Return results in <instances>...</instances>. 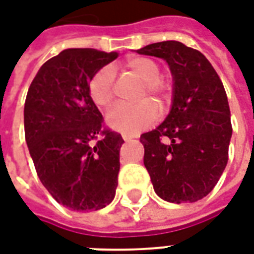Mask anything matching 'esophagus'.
Masks as SVG:
<instances>
[{
  "label": "esophagus",
  "instance_id": "1",
  "mask_svg": "<svg viewBox=\"0 0 254 254\" xmlns=\"http://www.w3.org/2000/svg\"><path fill=\"white\" fill-rule=\"evenodd\" d=\"M134 138H135V136H134V135H123V139H125L126 140V142H128V140H131V139H134Z\"/></svg>",
  "mask_w": 254,
  "mask_h": 254
}]
</instances>
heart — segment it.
<instances>
[{"label": "heart", "mask_w": 254, "mask_h": 254, "mask_svg": "<svg viewBox=\"0 0 254 254\" xmlns=\"http://www.w3.org/2000/svg\"><path fill=\"white\" fill-rule=\"evenodd\" d=\"M126 67L145 81L142 96L149 93L161 103H165L169 97V88L160 77V66L151 58L135 57L126 62ZM115 73L111 66H104L94 74L89 82V93L96 104L101 108H107L114 100ZM158 116L157 105L145 100L138 104H118L107 115V123L111 128L119 132L135 135L142 129L154 123Z\"/></svg>", "instance_id": "1"}]
</instances>
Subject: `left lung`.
<instances>
[{
	"instance_id": "1",
	"label": "left lung",
	"mask_w": 254,
	"mask_h": 254,
	"mask_svg": "<svg viewBox=\"0 0 254 254\" xmlns=\"http://www.w3.org/2000/svg\"><path fill=\"white\" fill-rule=\"evenodd\" d=\"M165 59L173 75L166 119L140 135L154 190L170 203H193L214 190L227 165L230 108L219 75L204 55L176 40L136 50Z\"/></svg>"
}]
</instances>
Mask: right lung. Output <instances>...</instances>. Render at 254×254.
Returning <instances> with one entry per match:
<instances>
[{
    "instance_id": "1",
    "label": "right lung",
    "mask_w": 254,
    "mask_h": 254,
    "mask_svg": "<svg viewBox=\"0 0 254 254\" xmlns=\"http://www.w3.org/2000/svg\"><path fill=\"white\" fill-rule=\"evenodd\" d=\"M118 57L64 50L40 67L27 93L24 129L36 173L54 199L73 211L100 210L115 197L125 140L104 127L89 82Z\"/></svg>"
}]
</instances>
